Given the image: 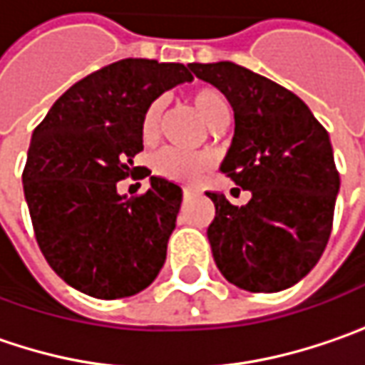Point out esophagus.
<instances>
[{
	"mask_svg": "<svg viewBox=\"0 0 365 365\" xmlns=\"http://www.w3.org/2000/svg\"><path fill=\"white\" fill-rule=\"evenodd\" d=\"M192 196H194V192L190 187H183V198H192Z\"/></svg>",
	"mask_w": 365,
	"mask_h": 365,
	"instance_id": "34e87169",
	"label": "esophagus"
}]
</instances>
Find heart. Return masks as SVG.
I'll use <instances>...</instances> for the list:
<instances>
[{
  "label": "heart",
  "mask_w": 365,
  "mask_h": 365,
  "mask_svg": "<svg viewBox=\"0 0 365 365\" xmlns=\"http://www.w3.org/2000/svg\"><path fill=\"white\" fill-rule=\"evenodd\" d=\"M190 103L196 109V113L210 125L221 128L229 119V105L225 97L217 88H198L190 95ZM165 103L163 98H155L142 113L140 119V138L144 144H155L161 134V121ZM212 167V157L206 153H182L175 148H165L155 155L153 169L157 175H161L169 182L192 183L198 182L206 171Z\"/></svg>",
  "instance_id": "1"
}]
</instances>
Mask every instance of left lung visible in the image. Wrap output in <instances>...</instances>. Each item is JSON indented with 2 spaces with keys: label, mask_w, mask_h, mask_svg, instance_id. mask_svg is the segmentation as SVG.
<instances>
[{
  "label": "left lung",
  "mask_w": 365,
  "mask_h": 365,
  "mask_svg": "<svg viewBox=\"0 0 365 365\" xmlns=\"http://www.w3.org/2000/svg\"><path fill=\"white\" fill-rule=\"evenodd\" d=\"M187 68L231 103L235 132L221 171L252 194L233 206L206 192L215 202L206 235L217 268L240 289H287L316 267L331 235L341 182L329 132L297 95L247 68Z\"/></svg>",
  "instance_id": "1"
}]
</instances>
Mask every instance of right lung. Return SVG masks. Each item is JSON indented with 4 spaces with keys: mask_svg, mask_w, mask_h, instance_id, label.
Returning a JSON list of instances; mask_svg holds the SVG:
<instances>
[{
    "mask_svg": "<svg viewBox=\"0 0 365 365\" xmlns=\"http://www.w3.org/2000/svg\"><path fill=\"white\" fill-rule=\"evenodd\" d=\"M192 80L183 63L121 59L76 82L33 132L24 198L45 260L70 287L118 299L157 279L182 187L153 175L146 194L128 198L118 182L142 150L144 109Z\"/></svg>",
    "mask_w": 365,
    "mask_h": 365,
    "instance_id": "1",
    "label": "right lung"
}]
</instances>
